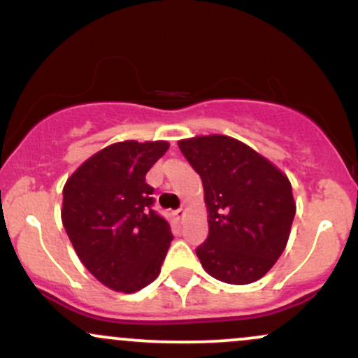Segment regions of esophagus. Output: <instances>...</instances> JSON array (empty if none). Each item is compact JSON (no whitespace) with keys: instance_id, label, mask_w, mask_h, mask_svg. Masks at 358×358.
<instances>
[{"instance_id":"34e87169","label":"esophagus","mask_w":358,"mask_h":358,"mask_svg":"<svg viewBox=\"0 0 358 358\" xmlns=\"http://www.w3.org/2000/svg\"><path fill=\"white\" fill-rule=\"evenodd\" d=\"M183 215H185L183 208H178V210H175V217H176V220H182V219H183Z\"/></svg>"}]
</instances>
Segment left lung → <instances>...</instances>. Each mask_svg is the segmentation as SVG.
Wrapping results in <instances>:
<instances>
[{"instance_id": "obj_1", "label": "left lung", "mask_w": 358, "mask_h": 358, "mask_svg": "<svg viewBox=\"0 0 358 358\" xmlns=\"http://www.w3.org/2000/svg\"><path fill=\"white\" fill-rule=\"evenodd\" d=\"M203 183L208 237L196 256L212 278L249 285L276 264L296 203L287 176L252 148L224 134L178 141Z\"/></svg>"}]
</instances>
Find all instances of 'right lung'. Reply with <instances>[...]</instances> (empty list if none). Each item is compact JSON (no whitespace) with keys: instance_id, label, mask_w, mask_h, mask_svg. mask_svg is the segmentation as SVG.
<instances>
[{"instance_id":"obj_1","label":"right lung","mask_w":358,"mask_h":358,"mask_svg":"<svg viewBox=\"0 0 358 358\" xmlns=\"http://www.w3.org/2000/svg\"><path fill=\"white\" fill-rule=\"evenodd\" d=\"M166 141L134 139L106 146L85 159L64 187L62 224L82 264L97 281L136 293L158 278L170 248V224L153 208L150 168Z\"/></svg>"}]
</instances>
